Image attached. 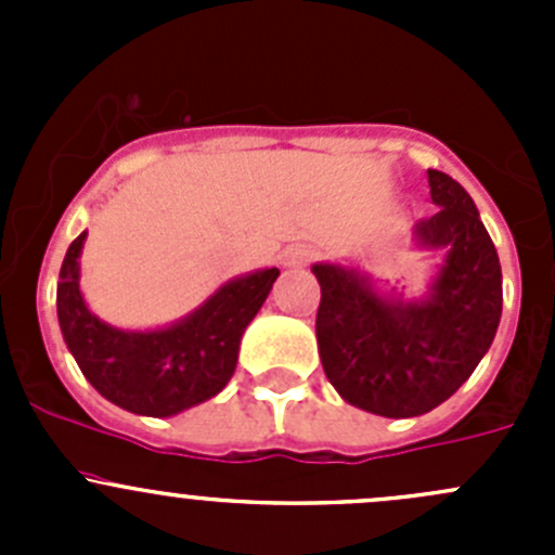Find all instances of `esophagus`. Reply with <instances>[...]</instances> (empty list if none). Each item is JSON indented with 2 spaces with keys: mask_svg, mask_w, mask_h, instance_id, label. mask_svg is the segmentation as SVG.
Returning <instances> with one entry per match:
<instances>
[{
  "mask_svg": "<svg viewBox=\"0 0 555 555\" xmlns=\"http://www.w3.org/2000/svg\"><path fill=\"white\" fill-rule=\"evenodd\" d=\"M313 260V249L306 244H295L284 251V266L289 268H300V266H309Z\"/></svg>",
  "mask_w": 555,
  "mask_h": 555,
  "instance_id": "34e87169",
  "label": "esophagus"
}]
</instances>
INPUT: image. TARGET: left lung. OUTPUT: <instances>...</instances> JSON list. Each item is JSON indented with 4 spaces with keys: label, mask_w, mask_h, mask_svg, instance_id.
<instances>
[{
    "label": "left lung",
    "mask_w": 555,
    "mask_h": 555,
    "mask_svg": "<svg viewBox=\"0 0 555 555\" xmlns=\"http://www.w3.org/2000/svg\"><path fill=\"white\" fill-rule=\"evenodd\" d=\"M438 215L418 220L413 242L443 251L427 298L378 295L354 268L317 262L322 287L317 344L324 376L351 405L386 418L429 413L459 389L494 340L502 268L467 190L427 171Z\"/></svg>",
    "instance_id": "left-lung-1"
}]
</instances>
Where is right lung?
I'll use <instances>...</instances> for the list:
<instances>
[{
	"label": "right lung",
	"instance_id": "add662e5",
	"mask_svg": "<svg viewBox=\"0 0 555 555\" xmlns=\"http://www.w3.org/2000/svg\"><path fill=\"white\" fill-rule=\"evenodd\" d=\"M86 233L66 249L59 273V324L82 376L99 395L139 416H173L225 389L246 324L266 304L279 268L246 273L217 289L201 309L150 333L117 330L88 311L80 295Z\"/></svg>",
	"mask_w": 555,
	"mask_h": 555
}]
</instances>
